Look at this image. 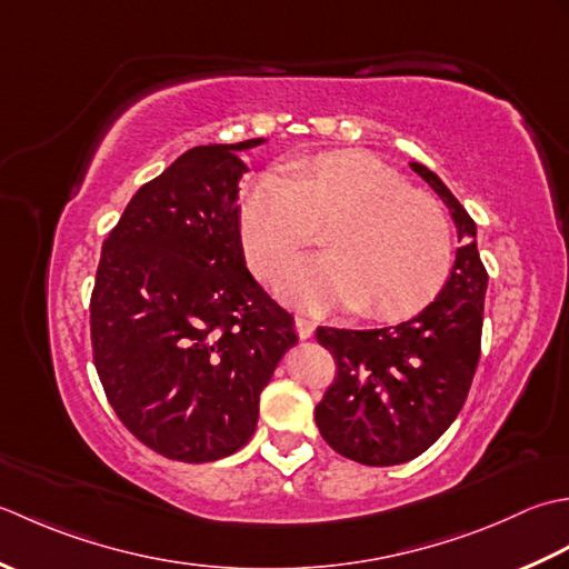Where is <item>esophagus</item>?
I'll list each match as a JSON object with an SVG mask.
<instances>
[{
	"instance_id": "1",
	"label": "esophagus",
	"mask_w": 569,
	"mask_h": 569,
	"mask_svg": "<svg viewBox=\"0 0 569 569\" xmlns=\"http://www.w3.org/2000/svg\"><path fill=\"white\" fill-rule=\"evenodd\" d=\"M295 327L301 339H311L317 331V321H311L309 317H295Z\"/></svg>"
}]
</instances>
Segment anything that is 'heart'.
I'll use <instances>...</instances> for the list:
<instances>
[{
    "mask_svg": "<svg viewBox=\"0 0 569 569\" xmlns=\"http://www.w3.org/2000/svg\"><path fill=\"white\" fill-rule=\"evenodd\" d=\"M323 230L329 254L299 262L280 284L305 309L351 307L363 317L402 319L442 287L449 223L430 193L361 152H327L264 179L240 208L242 250L252 272L274 284Z\"/></svg>",
    "mask_w": 569,
    "mask_h": 569,
    "instance_id": "1",
    "label": "heart"
}]
</instances>
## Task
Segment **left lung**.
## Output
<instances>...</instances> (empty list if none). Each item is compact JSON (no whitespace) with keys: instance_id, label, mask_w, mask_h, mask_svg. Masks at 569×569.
Masks as SVG:
<instances>
[{"instance_id":"obj_1","label":"left lung","mask_w":569,"mask_h":569,"mask_svg":"<svg viewBox=\"0 0 569 569\" xmlns=\"http://www.w3.org/2000/svg\"><path fill=\"white\" fill-rule=\"evenodd\" d=\"M455 220L459 248L445 287L420 315L386 329L319 327L317 339L339 366L317 405L321 437L366 467H396L430 449L457 420L481 353L486 274L477 223L445 181L417 161Z\"/></svg>"}]
</instances>
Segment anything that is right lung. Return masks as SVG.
Segmentation results:
<instances>
[{
    "label": "right lung",
    "mask_w": 569,
    "mask_h": 569,
    "mask_svg": "<svg viewBox=\"0 0 569 569\" xmlns=\"http://www.w3.org/2000/svg\"><path fill=\"white\" fill-rule=\"evenodd\" d=\"M183 152L127 203L90 297L92 358L122 425L187 463L233 455L258 427L260 392L297 343L295 319L254 282L240 242L238 154Z\"/></svg>",
    "instance_id": "1"
}]
</instances>
